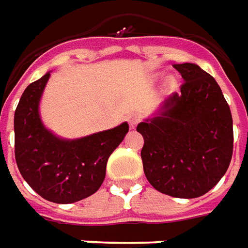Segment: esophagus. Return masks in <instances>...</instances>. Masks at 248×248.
Masks as SVG:
<instances>
[{
    "instance_id": "obj_1",
    "label": "esophagus",
    "mask_w": 248,
    "mask_h": 248,
    "mask_svg": "<svg viewBox=\"0 0 248 248\" xmlns=\"http://www.w3.org/2000/svg\"><path fill=\"white\" fill-rule=\"evenodd\" d=\"M127 122H129V124H130V127H136L137 126V124L140 122V117H138L137 114H130L129 117H127Z\"/></svg>"
}]
</instances>
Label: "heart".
Here are the masks:
<instances>
[{
    "label": "heart",
    "instance_id": "heart-1",
    "mask_svg": "<svg viewBox=\"0 0 248 248\" xmlns=\"http://www.w3.org/2000/svg\"><path fill=\"white\" fill-rule=\"evenodd\" d=\"M175 87H176V80L172 78V77H171V78H168V80H167V88L173 89Z\"/></svg>",
    "mask_w": 248,
    "mask_h": 248
}]
</instances>
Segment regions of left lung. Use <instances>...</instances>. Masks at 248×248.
Listing matches in <instances>:
<instances>
[{
  "label": "left lung",
  "mask_w": 248,
  "mask_h": 248,
  "mask_svg": "<svg viewBox=\"0 0 248 248\" xmlns=\"http://www.w3.org/2000/svg\"><path fill=\"white\" fill-rule=\"evenodd\" d=\"M181 93H172L156 117L138 124L146 179L163 194L197 198L216 186L233 152L230 106L212 76L195 63H176Z\"/></svg>",
  "instance_id": "1"
}]
</instances>
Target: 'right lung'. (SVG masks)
Here are the masks:
<instances>
[{
  "label": "right lung",
  "instance_id": "add662e5",
  "mask_svg": "<svg viewBox=\"0 0 248 248\" xmlns=\"http://www.w3.org/2000/svg\"><path fill=\"white\" fill-rule=\"evenodd\" d=\"M50 78L46 73L25 88L15 111V157L24 181L40 197L73 203L96 193L110 155L124 141L129 124L77 140L54 136L42 124L39 102Z\"/></svg>",
  "mask_w": 248,
  "mask_h": 248
}]
</instances>
